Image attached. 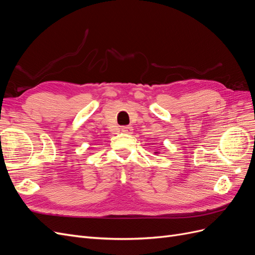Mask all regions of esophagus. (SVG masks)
<instances>
[{"label":"esophagus","instance_id":"34e87169","mask_svg":"<svg viewBox=\"0 0 255 255\" xmlns=\"http://www.w3.org/2000/svg\"><path fill=\"white\" fill-rule=\"evenodd\" d=\"M121 132L125 133V134H132L133 133V128L127 126V127H122L121 128Z\"/></svg>","mask_w":255,"mask_h":255}]
</instances>
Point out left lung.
I'll return each mask as SVG.
<instances>
[{"label":"left lung","mask_w":255,"mask_h":255,"mask_svg":"<svg viewBox=\"0 0 255 255\" xmlns=\"http://www.w3.org/2000/svg\"><path fill=\"white\" fill-rule=\"evenodd\" d=\"M157 153H158V152H155V154H157Z\"/></svg>","instance_id":"left-lung-1"}]
</instances>
